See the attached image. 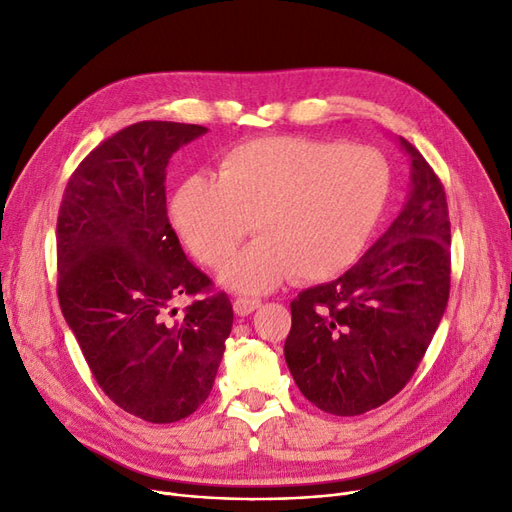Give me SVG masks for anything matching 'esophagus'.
<instances>
[{
    "label": "esophagus",
    "mask_w": 512,
    "mask_h": 512,
    "mask_svg": "<svg viewBox=\"0 0 512 512\" xmlns=\"http://www.w3.org/2000/svg\"><path fill=\"white\" fill-rule=\"evenodd\" d=\"M232 307H235V312L239 316H250L254 309L260 307V301L258 299H250V297H237L235 303H232Z\"/></svg>",
    "instance_id": "1"
}]
</instances>
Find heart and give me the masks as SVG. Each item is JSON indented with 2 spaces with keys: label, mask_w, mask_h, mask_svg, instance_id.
Returning <instances> with one entry per match:
<instances>
[{
  "label": "heart",
  "mask_w": 512,
  "mask_h": 512,
  "mask_svg": "<svg viewBox=\"0 0 512 512\" xmlns=\"http://www.w3.org/2000/svg\"><path fill=\"white\" fill-rule=\"evenodd\" d=\"M391 170L380 151L305 136H262L230 147L218 177L194 175L173 220L194 256L220 269L247 232L260 235L222 271L239 292L288 277L331 280L361 254L384 211Z\"/></svg>",
  "instance_id": "b5f03b06"
}]
</instances>
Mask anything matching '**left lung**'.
<instances>
[{"mask_svg":"<svg viewBox=\"0 0 512 512\" xmlns=\"http://www.w3.org/2000/svg\"><path fill=\"white\" fill-rule=\"evenodd\" d=\"M412 188L389 230L342 277L290 303L284 354L312 404L356 416L414 376L451 292V220L440 177L406 138Z\"/></svg>","mask_w":512,"mask_h":512,"instance_id":"left-lung-1","label":"left lung"}]
</instances>
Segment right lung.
<instances>
[{"mask_svg":"<svg viewBox=\"0 0 512 512\" xmlns=\"http://www.w3.org/2000/svg\"><path fill=\"white\" fill-rule=\"evenodd\" d=\"M205 132L175 121L119 130L76 166L59 207L61 314L108 399L149 423L196 412L232 329L228 294L185 258L166 213L168 160ZM196 293L170 323L172 301Z\"/></svg>","mask_w":512,"mask_h":512,"instance_id":"add662e5","label":"right lung"}]
</instances>
